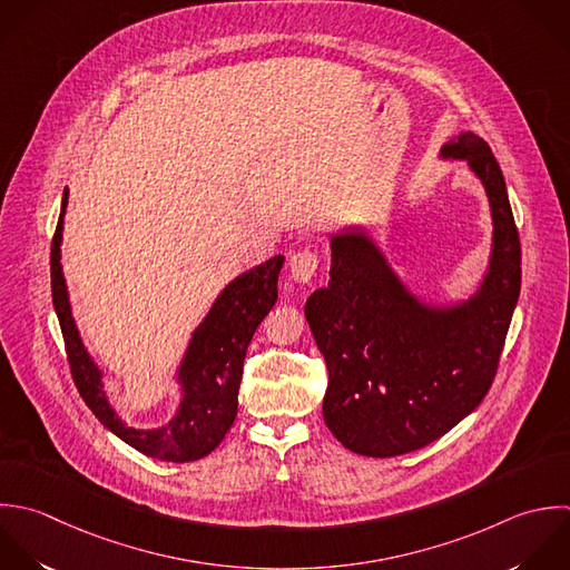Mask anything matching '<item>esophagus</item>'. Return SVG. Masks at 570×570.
<instances>
[{
    "mask_svg": "<svg viewBox=\"0 0 570 570\" xmlns=\"http://www.w3.org/2000/svg\"><path fill=\"white\" fill-rule=\"evenodd\" d=\"M288 268H291V275H293L297 282H311L313 275H315L317 268H320V257H317V253L311 250V248L297 250V253L291 255Z\"/></svg>",
    "mask_w": 570,
    "mask_h": 570,
    "instance_id": "34e87169",
    "label": "esophagus"
}]
</instances>
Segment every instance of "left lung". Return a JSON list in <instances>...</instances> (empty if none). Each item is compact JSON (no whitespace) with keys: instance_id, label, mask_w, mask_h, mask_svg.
<instances>
[{"instance_id":"8db88e82","label":"left lung","mask_w":570,"mask_h":570,"mask_svg":"<svg viewBox=\"0 0 570 570\" xmlns=\"http://www.w3.org/2000/svg\"><path fill=\"white\" fill-rule=\"evenodd\" d=\"M466 159L493 213L482 288L453 308L417 302L364 230L331 239V282L306 302L328 368L324 422L353 453L397 458L446 435L487 397L522 286V246L491 146L462 132L442 148Z\"/></svg>"}]
</instances>
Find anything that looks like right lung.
<instances>
[{
  "label": "right lung",
  "mask_w": 570,
  "mask_h": 570,
  "mask_svg": "<svg viewBox=\"0 0 570 570\" xmlns=\"http://www.w3.org/2000/svg\"><path fill=\"white\" fill-rule=\"evenodd\" d=\"M68 188L63 190L61 213L50 244V291L52 306L61 326L66 357L72 382L92 415L135 451L161 462H193L219 446L237 415V393L246 348L277 302V277L284 255L235 277L217 297L206 320L193 333L190 346L179 368L184 397L177 415L161 429H128L110 409L101 391V373L88 357L75 328L68 291L59 264V244Z\"/></svg>",
  "instance_id": "right-lung-1"
}]
</instances>
